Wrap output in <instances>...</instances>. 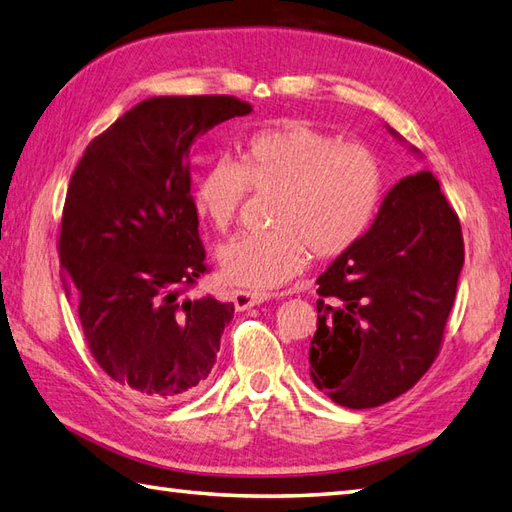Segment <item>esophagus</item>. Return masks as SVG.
Wrapping results in <instances>:
<instances>
[{
  "mask_svg": "<svg viewBox=\"0 0 512 512\" xmlns=\"http://www.w3.org/2000/svg\"><path fill=\"white\" fill-rule=\"evenodd\" d=\"M268 299H270V295H264V292H250V290H235L231 297L237 312L250 310L253 306H259V303H264Z\"/></svg>",
  "mask_w": 512,
  "mask_h": 512,
  "instance_id": "34e87169",
  "label": "esophagus"
}]
</instances>
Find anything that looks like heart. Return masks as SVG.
<instances>
[{"mask_svg": "<svg viewBox=\"0 0 512 512\" xmlns=\"http://www.w3.org/2000/svg\"><path fill=\"white\" fill-rule=\"evenodd\" d=\"M248 187L275 193L270 231L233 237L217 250V268L228 284L273 290L295 279L310 259L339 257L372 224L383 171L363 145L347 143L306 121H284L246 140L233 160H215L193 187L195 209L226 231L235 222Z\"/></svg>", "mask_w": 512, "mask_h": 512, "instance_id": "obj_1", "label": "heart"}]
</instances>
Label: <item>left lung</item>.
<instances>
[{
    "mask_svg": "<svg viewBox=\"0 0 512 512\" xmlns=\"http://www.w3.org/2000/svg\"><path fill=\"white\" fill-rule=\"evenodd\" d=\"M462 266V228L438 178L424 169L398 180L367 233L317 279L314 387L347 409L405 394L436 361Z\"/></svg>",
    "mask_w": 512,
    "mask_h": 512,
    "instance_id": "8db88e82",
    "label": "left lung"
}]
</instances>
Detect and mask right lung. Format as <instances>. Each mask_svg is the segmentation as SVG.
Listing matches in <instances>:
<instances>
[{
    "label": "right lung",
    "mask_w": 512,
    "mask_h": 512,
    "mask_svg": "<svg viewBox=\"0 0 512 512\" xmlns=\"http://www.w3.org/2000/svg\"><path fill=\"white\" fill-rule=\"evenodd\" d=\"M253 112L233 96H154L96 136L65 195L59 259L103 372L145 400H182L211 376L233 303L184 297L204 266L189 154Z\"/></svg>",
    "instance_id": "add662e5"
}]
</instances>
